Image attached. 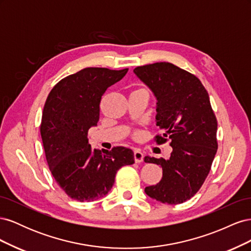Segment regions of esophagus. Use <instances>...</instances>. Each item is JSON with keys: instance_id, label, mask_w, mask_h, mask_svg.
Listing matches in <instances>:
<instances>
[{"instance_id": "1", "label": "esophagus", "mask_w": 251, "mask_h": 251, "mask_svg": "<svg viewBox=\"0 0 251 251\" xmlns=\"http://www.w3.org/2000/svg\"><path fill=\"white\" fill-rule=\"evenodd\" d=\"M133 156H134V160H135L136 163H139L143 160V154L141 153L139 150H135Z\"/></svg>"}]
</instances>
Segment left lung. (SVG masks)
Wrapping results in <instances>:
<instances>
[{"instance_id": "left-lung-1", "label": "left lung", "mask_w": 251, "mask_h": 251, "mask_svg": "<svg viewBox=\"0 0 251 251\" xmlns=\"http://www.w3.org/2000/svg\"><path fill=\"white\" fill-rule=\"evenodd\" d=\"M135 74L153 91L158 100L154 140H170V158L146 156L144 162L162 168V178L144 192L164 204H180L199 191L210 171L218 150L217 118L209 96L196 75L171 63L139 66Z\"/></svg>"}]
</instances>
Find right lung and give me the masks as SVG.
Masks as SVG:
<instances>
[{
  "instance_id": "add662e5",
  "label": "right lung",
  "mask_w": 251,
  "mask_h": 251,
  "mask_svg": "<svg viewBox=\"0 0 251 251\" xmlns=\"http://www.w3.org/2000/svg\"><path fill=\"white\" fill-rule=\"evenodd\" d=\"M127 70L85 68L59 80L45 102L40 131L46 160L59 187L73 200L102 198L121 166L134 163L131 149L114 147L101 154L88 142L89 128L100 119L103 94Z\"/></svg>"
}]
</instances>
